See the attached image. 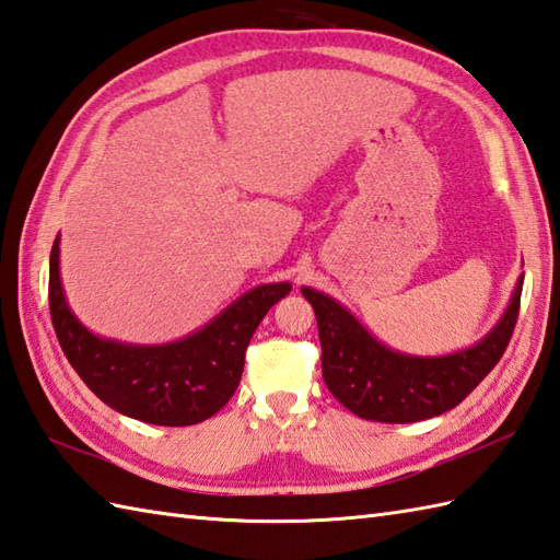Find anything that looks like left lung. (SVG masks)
Here are the masks:
<instances>
[{
    "instance_id": "left-lung-1",
    "label": "left lung",
    "mask_w": 560,
    "mask_h": 560,
    "mask_svg": "<svg viewBox=\"0 0 560 560\" xmlns=\"http://www.w3.org/2000/svg\"><path fill=\"white\" fill-rule=\"evenodd\" d=\"M301 291L317 315L322 376L334 398L362 420L406 424L456 408L497 368L513 336L523 277L482 339L446 355L400 353L331 295L310 285Z\"/></svg>"
}]
</instances>
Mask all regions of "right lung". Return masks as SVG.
Segmentation results:
<instances>
[{
  "label": "right lung",
  "mask_w": 560,
  "mask_h": 560,
  "mask_svg": "<svg viewBox=\"0 0 560 560\" xmlns=\"http://www.w3.org/2000/svg\"><path fill=\"white\" fill-rule=\"evenodd\" d=\"M289 293V281L255 285L184 339L126 343L97 336L73 315L59 271V236L49 255L51 324L71 368L109 408L160 427L198 424L226 406L257 324Z\"/></svg>",
  "instance_id": "obj_1"
}]
</instances>
